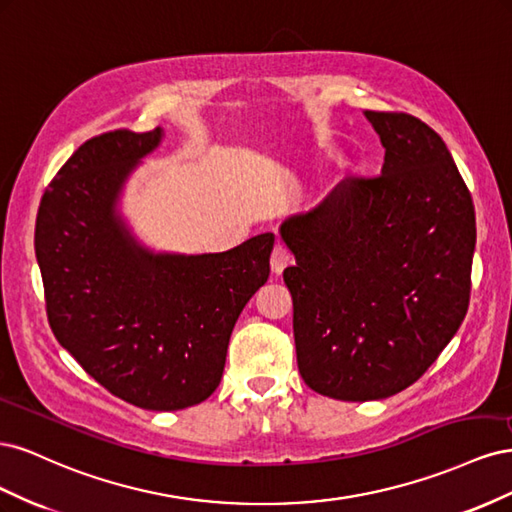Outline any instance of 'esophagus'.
Here are the masks:
<instances>
[{"instance_id": "34e87169", "label": "esophagus", "mask_w": 512, "mask_h": 512, "mask_svg": "<svg viewBox=\"0 0 512 512\" xmlns=\"http://www.w3.org/2000/svg\"><path fill=\"white\" fill-rule=\"evenodd\" d=\"M290 262H292V256L286 250V245L284 243H275L273 254H271V271L275 275H280L290 265Z\"/></svg>"}]
</instances>
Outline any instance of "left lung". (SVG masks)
<instances>
[{
	"instance_id": "obj_1",
	"label": "left lung",
	"mask_w": 512,
	"mask_h": 512,
	"mask_svg": "<svg viewBox=\"0 0 512 512\" xmlns=\"http://www.w3.org/2000/svg\"><path fill=\"white\" fill-rule=\"evenodd\" d=\"M365 117L382 175L344 179L280 226L297 260L284 282L299 374L342 401L391 397L438 359L466 318L476 245L472 196L442 138L406 113Z\"/></svg>"
}]
</instances>
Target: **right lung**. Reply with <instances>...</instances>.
I'll return each mask as SVG.
<instances>
[{
    "mask_svg": "<svg viewBox=\"0 0 512 512\" xmlns=\"http://www.w3.org/2000/svg\"><path fill=\"white\" fill-rule=\"evenodd\" d=\"M162 136L115 130L76 149L42 196L36 258L57 342L106 391L170 412L218 389L235 322L269 277L275 235L218 254L138 241L119 198Z\"/></svg>",
    "mask_w": 512,
    "mask_h": 512,
    "instance_id": "right-lung-1",
    "label": "right lung"
}]
</instances>
